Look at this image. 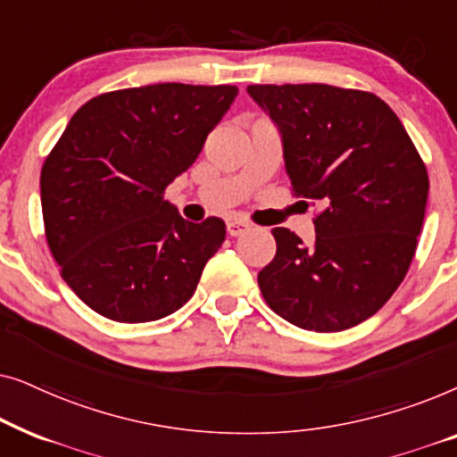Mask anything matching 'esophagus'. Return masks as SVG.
Masks as SVG:
<instances>
[{"label": "esophagus", "instance_id": "obj_1", "mask_svg": "<svg viewBox=\"0 0 457 457\" xmlns=\"http://www.w3.org/2000/svg\"><path fill=\"white\" fill-rule=\"evenodd\" d=\"M227 230H228L230 237H239L243 233H247L249 224L245 220H228L227 222Z\"/></svg>", "mask_w": 457, "mask_h": 457}]
</instances>
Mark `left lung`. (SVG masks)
I'll use <instances>...</instances> for the list:
<instances>
[{
  "mask_svg": "<svg viewBox=\"0 0 457 457\" xmlns=\"http://www.w3.org/2000/svg\"><path fill=\"white\" fill-rule=\"evenodd\" d=\"M277 124L297 195L322 199L316 241L272 228L277 255L258 274L287 322L337 333L383 308L408 272L428 197V174L383 99L333 85H249Z\"/></svg>",
  "mask_w": 457,
  "mask_h": 457,
  "instance_id": "obj_1",
  "label": "left lung"
}]
</instances>
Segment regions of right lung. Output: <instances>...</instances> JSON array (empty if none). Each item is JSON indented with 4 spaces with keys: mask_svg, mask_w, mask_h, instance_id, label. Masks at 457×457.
<instances>
[{
    "mask_svg": "<svg viewBox=\"0 0 457 457\" xmlns=\"http://www.w3.org/2000/svg\"><path fill=\"white\" fill-rule=\"evenodd\" d=\"M237 93L135 87L93 97L71 118L41 170L43 222L62 278L97 314L152 322L195 293L227 227L185 220L164 189L197 160Z\"/></svg>",
    "mask_w": 457,
    "mask_h": 457,
    "instance_id": "add662e5",
    "label": "right lung"
}]
</instances>
